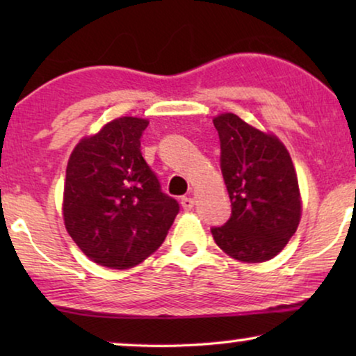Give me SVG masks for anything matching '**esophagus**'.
I'll return each mask as SVG.
<instances>
[{
    "mask_svg": "<svg viewBox=\"0 0 356 356\" xmlns=\"http://www.w3.org/2000/svg\"><path fill=\"white\" fill-rule=\"evenodd\" d=\"M181 207L184 211H191L194 207V199L193 197H181Z\"/></svg>",
    "mask_w": 356,
    "mask_h": 356,
    "instance_id": "obj_1",
    "label": "esophagus"
}]
</instances>
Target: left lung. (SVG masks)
Segmentation results:
<instances>
[{
	"mask_svg": "<svg viewBox=\"0 0 356 356\" xmlns=\"http://www.w3.org/2000/svg\"><path fill=\"white\" fill-rule=\"evenodd\" d=\"M212 121L232 202L230 218L212 228V236L233 259L266 262L284 250L300 225L303 206L293 162L275 134L235 113H220Z\"/></svg>",
	"mask_w": 356,
	"mask_h": 356,
	"instance_id": "obj_1",
	"label": "left lung"
}]
</instances>
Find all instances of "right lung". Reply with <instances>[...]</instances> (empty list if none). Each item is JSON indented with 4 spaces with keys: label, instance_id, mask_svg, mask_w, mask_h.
Instances as JSON below:
<instances>
[{
    "label": "right lung",
    "instance_id": "obj_1",
    "mask_svg": "<svg viewBox=\"0 0 356 356\" xmlns=\"http://www.w3.org/2000/svg\"><path fill=\"white\" fill-rule=\"evenodd\" d=\"M147 124L138 116L111 120L67 160L65 227L90 261L110 269H129L157 251L179 211L140 154Z\"/></svg>",
    "mask_w": 356,
    "mask_h": 356
}]
</instances>
